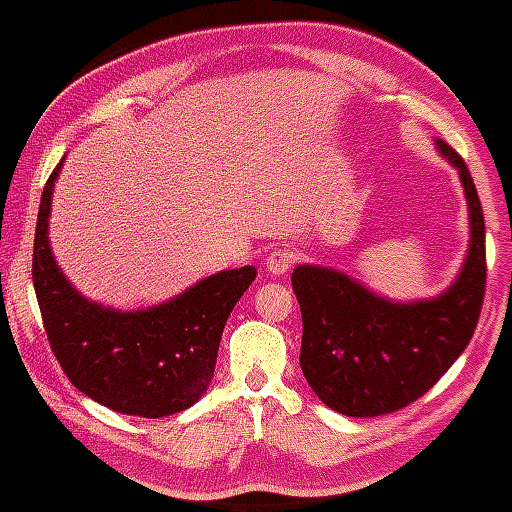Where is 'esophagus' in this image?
<instances>
[{"label": "esophagus", "mask_w": 512, "mask_h": 512, "mask_svg": "<svg viewBox=\"0 0 512 512\" xmlns=\"http://www.w3.org/2000/svg\"><path fill=\"white\" fill-rule=\"evenodd\" d=\"M293 264V252L286 248H274L267 257V272L269 274H286Z\"/></svg>", "instance_id": "34e87169"}]
</instances>
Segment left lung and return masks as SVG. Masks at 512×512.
<instances>
[{"instance_id":"left-lung-1","label":"left lung","mask_w":512,"mask_h":512,"mask_svg":"<svg viewBox=\"0 0 512 512\" xmlns=\"http://www.w3.org/2000/svg\"><path fill=\"white\" fill-rule=\"evenodd\" d=\"M436 149L460 175L469 209L467 257L440 296L387 301L317 264H298L291 274L303 315V375L339 414L380 416L407 407L443 378L477 330L486 289L484 211L460 154L443 139Z\"/></svg>"}]
</instances>
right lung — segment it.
<instances>
[{
  "instance_id": "1",
  "label": "right lung",
  "mask_w": 512,
  "mask_h": 512,
  "mask_svg": "<svg viewBox=\"0 0 512 512\" xmlns=\"http://www.w3.org/2000/svg\"><path fill=\"white\" fill-rule=\"evenodd\" d=\"M62 166L64 158L45 182L33 243V286L52 354L76 390L120 414L161 419L192 407L214 378L221 332L257 269L211 274L151 308L88 301L57 267L48 238Z\"/></svg>"
}]
</instances>
